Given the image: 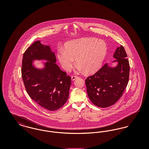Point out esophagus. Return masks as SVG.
Listing matches in <instances>:
<instances>
[{
	"mask_svg": "<svg viewBox=\"0 0 149 149\" xmlns=\"http://www.w3.org/2000/svg\"><path fill=\"white\" fill-rule=\"evenodd\" d=\"M79 78L77 76H72L71 77V79H72V80H75L77 78Z\"/></svg>",
	"mask_w": 149,
	"mask_h": 149,
	"instance_id": "obj_1",
	"label": "esophagus"
}]
</instances>
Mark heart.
<instances>
[{
  "label": "heart",
  "mask_w": 149,
  "mask_h": 149,
  "mask_svg": "<svg viewBox=\"0 0 149 149\" xmlns=\"http://www.w3.org/2000/svg\"><path fill=\"white\" fill-rule=\"evenodd\" d=\"M107 52V46L103 40L95 38H83L65 44V50H57V56L63 68L70 71L75 64L79 71L92 74L97 71L103 63Z\"/></svg>",
  "instance_id": "b5f03b06"
}]
</instances>
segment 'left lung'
I'll return each instance as SVG.
<instances>
[{
  "label": "left lung",
  "mask_w": 149,
  "mask_h": 149,
  "mask_svg": "<svg viewBox=\"0 0 149 149\" xmlns=\"http://www.w3.org/2000/svg\"><path fill=\"white\" fill-rule=\"evenodd\" d=\"M117 62L116 67L106 64L98 71L85 80L87 94L93 103L101 108L116 103L124 92L129 80L130 64L122 46L117 47L113 55Z\"/></svg>",
  "instance_id": "1"
}]
</instances>
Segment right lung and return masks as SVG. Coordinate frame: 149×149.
<instances>
[{
    "mask_svg": "<svg viewBox=\"0 0 149 149\" xmlns=\"http://www.w3.org/2000/svg\"><path fill=\"white\" fill-rule=\"evenodd\" d=\"M35 59L48 62L41 70L33 65ZM55 54L48 45L37 41L23 55L22 77L26 90L31 98L43 108L51 111L60 109L69 97L71 77L62 71L55 63Z\"/></svg>",
    "mask_w": 149,
    "mask_h": 149,
    "instance_id": "add662e5",
    "label": "right lung"
}]
</instances>
